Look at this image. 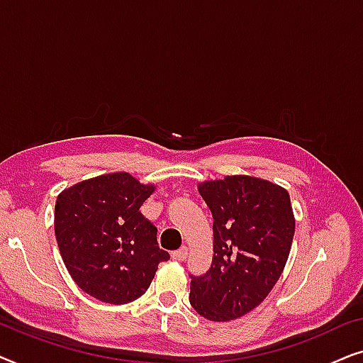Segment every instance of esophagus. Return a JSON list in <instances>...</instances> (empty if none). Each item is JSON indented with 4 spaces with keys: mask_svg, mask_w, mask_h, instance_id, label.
Returning <instances> with one entry per match:
<instances>
[{
    "mask_svg": "<svg viewBox=\"0 0 363 363\" xmlns=\"http://www.w3.org/2000/svg\"><path fill=\"white\" fill-rule=\"evenodd\" d=\"M172 257H173V259H175V261H185L186 257H188V247L183 246V247H180V250H178V251L172 252Z\"/></svg>",
    "mask_w": 363,
    "mask_h": 363,
    "instance_id": "1",
    "label": "esophagus"
}]
</instances>
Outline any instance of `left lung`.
<instances>
[{"label": "left lung", "mask_w": 363, "mask_h": 363, "mask_svg": "<svg viewBox=\"0 0 363 363\" xmlns=\"http://www.w3.org/2000/svg\"><path fill=\"white\" fill-rule=\"evenodd\" d=\"M213 215V262L193 277L190 304L213 322L240 319L276 286L289 257L296 218L286 188L250 175L198 183Z\"/></svg>", "instance_id": "obj_1"}]
</instances>
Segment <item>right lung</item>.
I'll use <instances>...</instances> for the list:
<instances>
[{
    "mask_svg": "<svg viewBox=\"0 0 363 363\" xmlns=\"http://www.w3.org/2000/svg\"><path fill=\"white\" fill-rule=\"evenodd\" d=\"M155 185L127 172L89 178L59 193L54 233L74 282L94 299L121 306L145 294L158 264L157 228L140 206Z\"/></svg>",
    "mask_w": 363,
    "mask_h": 363,
    "instance_id": "add662e5",
    "label": "right lung"
}]
</instances>
